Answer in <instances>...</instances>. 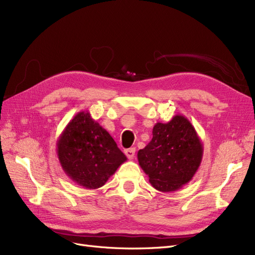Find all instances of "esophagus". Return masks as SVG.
<instances>
[{
  "instance_id": "34e87169",
  "label": "esophagus",
  "mask_w": 255,
  "mask_h": 255,
  "mask_svg": "<svg viewBox=\"0 0 255 255\" xmlns=\"http://www.w3.org/2000/svg\"><path fill=\"white\" fill-rule=\"evenodd\" d=\"M135 152H136L135 147H130V148H128V150L125 151V153H126V155H127L128 159H133L134 156H135Z\"/></svg>"
}]
</instances>
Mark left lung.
I'll return each instance as SVG.
<instances>
[{
    "label": "left lung",
    "mask_w": 255,
    "mask_h": 255,
    "mask_svg": "<svg viewBox=\"0 0 255 255\" xmlns=\"http://www.w3.org/2000/svg\"><path fill=\"white\" fill-rule=\"evenodd\" d=\"M203 154L204 146L194 127L188 118L176 115L166 124L157 122L152 140L138 151L137 158L156 190L173 192L193 178Z\"/></svg>",
    "instance_id": "left-lung-1"
}]
</instances>
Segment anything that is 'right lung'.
<instances>
[{
  "label": "right lung",
  "mask_w": 255,
  "mask_h": 255,
  "mask_svg": "<svg viewBox=\"0 0 255 255\" xmlns=\"http://www.w3.org/2000/svg\"><path fill=\"white\" fill-rule=\"evenodd\" d=\"M57 155L67 176L89 190L104 186L127 161L109 131L87 111L79 112L68 122L57 141Z\"/></svg>",
  "instance_id": "right-lung-1"
}]
</instances>
